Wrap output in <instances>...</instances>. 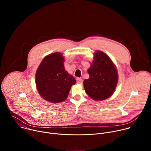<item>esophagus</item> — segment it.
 Segmentation results:
<instances>
[{"label":"esophagus","instance_id":"1","mask_svg":"<svg viewBox=\"0 0 151 151\" xmlns=\"http://www.w3.org/2000/svg\"><path fill=\"white\" fill-rule=\"evenodd\" d=\"M76 81H77V83H79V84H82V79L80 78H76Z\"/></svg>","mask_w":151,"mask_h":151}]
</instances>
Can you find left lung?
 <instances>
[{
    "instance_id": "8db88e82",
    "label": "left lung",
    "mask_w": 151,
    "mask_h": 151,
    "mask_svg": "<svg viewBox=\"0 0 151 151\" xmlns=\"http://www.w3.org/2000/svg\"><path fill=\"white\" fill-rule=\"evenodd\" d=\"M88 69L90 78L83 84L85 92L94 100H103L115 92L118 81V74L115 64L104 52L97 51Z\"/></svg>"
}]
</instances>
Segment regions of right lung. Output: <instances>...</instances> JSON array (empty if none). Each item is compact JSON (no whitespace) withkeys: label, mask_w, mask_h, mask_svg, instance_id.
<instances>
[{"label":"right lung","mask_w":151,"mask_h":151,"mask_svg":"<svg viewBox=\"0 0 151 151\" xmlns=\"http://www.w3.org/2000/svg\"><path fill=\"white\" fill-rule=\"evenodd\" d=\"M64 57L56 52L44 57L36 72V85L40 96L58 103L66 100L76 79L64 68Z\"/></svg>","instance_id":"right-lung-1"}]
</instances>
